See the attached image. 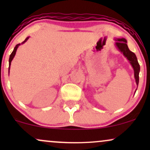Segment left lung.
<instances>
[{
    "label": "left lung",
    "instance_id": "left-lung-1",
    "mask_svg": "<svg viewBox=\"0 0 150 150\" xmlns=\"http://www.w3.org/2000/svg\"><path fill=\"white\" fill-rule=\"evenodd\" d=\"M115 40L116 41V43H115V45H116L117 49L123 53V56L128 60L130 63L131 64L132 68L134 70V77H135L136 84L138 86L139 73H140V67L135 54L129 50L128 45H127V41L124 38H120V39L118 38V39H116Z\"/></svg>",
    "mask_w": 150,
    "mask_h": 150
}]
</instances>
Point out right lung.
I'll return each mask as SVG.
<instances>
[{
    "mask_svg": "<svg viewBox=\"0 0 150 150\" xmlns=\"http://www.w3.org/2000/svg\"><path fill=\"white\" fill-rule=\"evenodd\" d=\"M29 38H30V37H27V38H26V39H25V40L23 42H22L21 44H17V45L15 46V47L14 48V50H13V52H12L11 54H10V58H9V68H8V73H10V65H11V62H12V61H13V58H14V57H15V53H16V51H17V49H18V48L19 47V46L21 45V44H23L24 43H25L26 42H27V40H28Z\"/></svg>",
    "mask_w": 150,
    "mask_h": 150,
    "instance_id": "add662e5",
    "label": "right lung"
}]
</instances>
